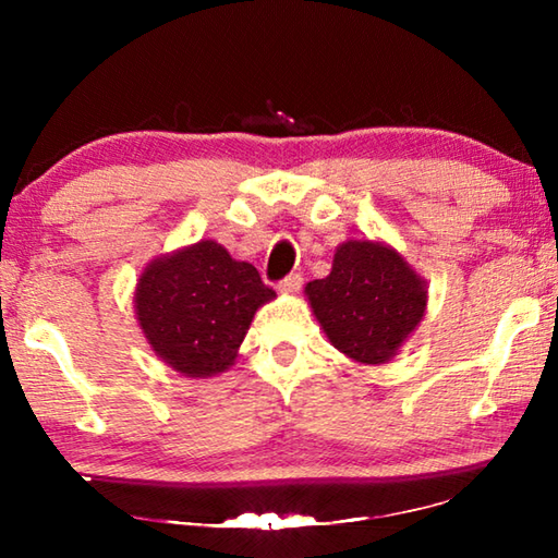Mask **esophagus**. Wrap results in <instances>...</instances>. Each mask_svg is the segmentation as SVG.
<instances>
[{
	"instance_id": "34e87169",
	"label": "esophagus",
	"mask_w": 558,
	"mask_h": 558,
	"mask_svg": "<svg viewBox=\"0 0 558 558\" xmlns=\"http://www.w3.org/2000/svg\"><path fill=\"white\" fill-rule=\"evenodd\" d=\"M300 288H302V278L298 276V272H290L288 278H282L278 282V290L280 292H290V295H292V292H298Z\"/></svg>"
}]
</instances>
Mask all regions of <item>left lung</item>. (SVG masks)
<instances>
[{"label": "left lung", "mask_w": 558, "mask_h": 558, "mask_svg": "<svg viewBox=\"0 0 558 558\" xmlns=\"http://www.w3.org/2000/svg\"><path fill=\"white\" fill-rule=\"evenodd\" d=\"M305 295L335 349L356 364H386L421 325L428 288L391 245L344 241Z\"/></svg>", "instance_id": "obj_1"}]
</instances>
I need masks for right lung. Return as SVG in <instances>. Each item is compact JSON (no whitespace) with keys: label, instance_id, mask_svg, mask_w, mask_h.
I'll use <instances>...</instances> for the list:
<instances>
[{"label":"right lung","instance_id":"right-lung-1","mask_svg":"<svg viewBox=\"0 0 558 558\" xmlns=\"http://www.w3.org/2000/svg\"><path fill=\"white\" fill-rule=\"evenodd\" d=\"M276 298L245 260L199 241L147 263L135 315L153 352L174 372L206 379L229 369L256 310Z\"/></svg>","mask_w":558,"mask_h":558}]
</instances>
